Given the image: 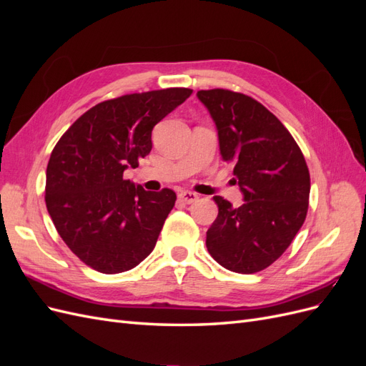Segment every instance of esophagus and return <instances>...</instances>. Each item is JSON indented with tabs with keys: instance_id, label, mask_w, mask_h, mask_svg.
<instances>
[{
	"instance_id": "obj_1",
	"label": "esophagus",
	"mask_w": 366,
	"mask_h": 366,
	"mask_svg": "<svg viewBox=\"0 0 366 366\" xmlns=\"http://www.w3.org/2000/svg\"><path fill=\"white\" fill-rule=\"evenodd\" d=\"M179 198L183 203L191 204V203H195L198 200V195L195 192H191V191H182L179 194Z\"/></svg>"
}]
</instances>
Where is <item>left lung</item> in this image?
<instances>
[{
	"mask_svg": "<svg viewBox=\"0 0 366 366\" xmlns=\"http://www.w3.org/2000/svg\"><path fill=\"white\" fill-rule=\"evenodd\" d=\"M198 99L212 116L221 156L234 164L244 204L214 197L218 217L206 247L219 265L242 274L267 269L302 227L310 172L301 148L282 124L253 97L214 88Z\"/></svg>",
	"mask_w": 366,
	"mask_h": 366,
	"instance_id": "1",
	"label": "left lung"
}]
</instances>
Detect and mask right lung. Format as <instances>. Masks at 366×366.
Returning a JSON list of instances; mask_svg holds the SVG:
<instances>
[{
    "label": "right lung",
    "mask_w": 366,
    "mask_h": 366,
    "mask_svg": "<svg viewBox=\"0 0 366 366\" xmlns=\"http://www.w3.org/2000/svg\"><path fill=\"white\" fill-rule=\"evenodd\" d=\"M192 94L166 88L109 99L64 132L47 164L46 204L69 249L107 274L134 269L156 246L177 195L124 179L151 148V132Z\"/></svg>",
    "instance_id": "1"
}]
</instances>
